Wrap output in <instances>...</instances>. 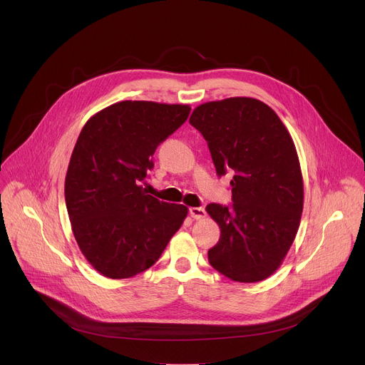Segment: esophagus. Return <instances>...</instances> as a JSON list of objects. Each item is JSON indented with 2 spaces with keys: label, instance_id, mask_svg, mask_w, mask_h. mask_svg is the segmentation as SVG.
<instances>
[{
  "label": "esophagus",
  "instance_id": "1",
  "mask_svg": "<svg viewBox=\"0 0 365 365\" xmlns=\"http://www.w3.org/2000/svg\"><path fill=\"white\" fill-rule=\"evenodd\" d=\"M189 214H190V217L193 218V220H196V221H202V220H205V217H206V212H205V210L203 207H190L189 210Z\"/></svg>",
  "mask_w": 365,
  "mask_h": 365
}]
</instances>
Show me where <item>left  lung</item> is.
<instances>
[{
    "mask_svg": "<svg viewBox=\"0 0 365 365\" xmlns=\"http://www.w3.org/2000/svg\"><path fill=\"white\" fill-rule=\"evenodd\" d=\"M189 123L207 141L218 176L234 173L232 206H206L221 228L210 264L234 282H262L282 266L302 218L303 178L292 135L267 103L247 96L205 102Z\"/></svg>",
    "mask_w": 365,
    "mask_h": 365,
    "instance_id": "left-lung-1",
    "label": "left lung"
}]
</instances>
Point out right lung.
Returning a JSON list of instances; mask_svg holds the SVG:
<instances>
[{
    "label": "right lung",
    "mask_w": 365,
    "mask_h": 365,
    "mask_svg": "<svg viewBox=\"0 0 365 365\" xmlns=\"http://www.w3.org/2000/svg\"><path fill=\"white\" fill-rule=\"evenodd\" d=\"M186 103L121 101L83 125L71 155L65 199L72 232L102 276L150 269L187 217V207L147 195L153 154L189 117Z\"/></svg>",
    "instance_id": "obj_1"
}]
</instances>
